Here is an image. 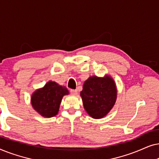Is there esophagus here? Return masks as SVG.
Listing matches in <instances>:
<instances>
[{
	"mask_svg": "<svg viewBox=\"0 0 159 159\" xmlns=\"http://www.w3.org/2000/svg\"><path fill=\"white\" fill-rule=\"evenodd\" d=\"M71 93L74 95H77V90H71Z\"/></svg>",
	"mask_w": 159,
	"mask_h": 159,
	"instance_id": "esophagus-1",
	"label": "esophagus"
}]
</instances>
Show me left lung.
Instances as JSON below:
<instances>
[{"label": "left lung", "instance_id": "1", "mask_svg": "<svg viewBox=\"0 0 159 159\" xmlns=\"http://www.w3.org/2000/svg\"><path fill=\"white\" fill-rule=\"evenodd\" d=\"M84 110L93 119H102L116 103L117 89L110 75L103 77L91 76L84 82L80 93Z\"/></svg>", "mask_w": 159, "mask_h": 159}]
</instances>
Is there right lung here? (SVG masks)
Masks as SVG:
<instances>
[{
    "label": "right lung",
    "instance_id": "1",
    "mask_svg": "<svg viewBox=\"0 0 159 159\" xmlns=\"http://www.w3.org/2000/svg\"><path fill=\"white\" fill-rule=\"evenodd\" d=\"M69 93L66 87L59 85L56 82H48L44 87L38 89L32 94V108L43 117L55 116L59 111L63 97Z\"/></svg>",
    "mask_w": 159,
    "mask_h": 159
}]
</instances>
